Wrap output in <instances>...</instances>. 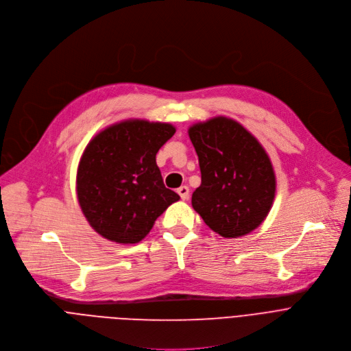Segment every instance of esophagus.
Segmentation results:
<instances>
[{"label": "esophagus", "mask_w": 351, "mask_h": 351, "mask_svg": "<svg viewBox=\"0 0 351 351\" xmlns=\"http://www.w3.org/2000/svg\"><path fill=\"white\" fill-rule=\"evenodd\" d=\"M177 192H178V195L181 196V199H182V200H186V199H188V196H189V188H188V186H185V185L180 186V188L177 189Z\"/></svg>", "instance_id": "34e87169"}]
</instances>
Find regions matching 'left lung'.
Returning a JSON list of instances; mask_svg holds the SVG:
<instances>
[{
    "label": "left lung",
    "mask_w": 351,
    "mask_h": 351,
    "mask_svg": "<svg viewBox=\"0 0 351 351\" xmlns=\"http://www.w3.org/2000/svg\"><path fill=\"white\" fill-rule=\"evenodd\" d=\"M197 154L202 184L192 207L206 226L224 238L256 230L268 216L276 191L269 156L257 138L226 116L188 128Z\"/></svg>",
    "instance_id": "8db88e82"
}]
</instances>
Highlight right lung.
Masks as SVG:
<instances>
[{"label": "right lung", "mask_w": 351, "mask_h": 351, "mask_svg": "<svg viewBox=\"0 0 351 351\" xmlns=\"http://www.w3.org/2000/svg\"><path fill=\"white\" fill-rule=\"evenodd\" d=\"M170 123L128 119L99 131L86 147L76 177L82 212L108 241H143L180 196L165 186L158 151L174 135Z\"/></svg>", "instance_id": "obj_1"}]
</instances>
